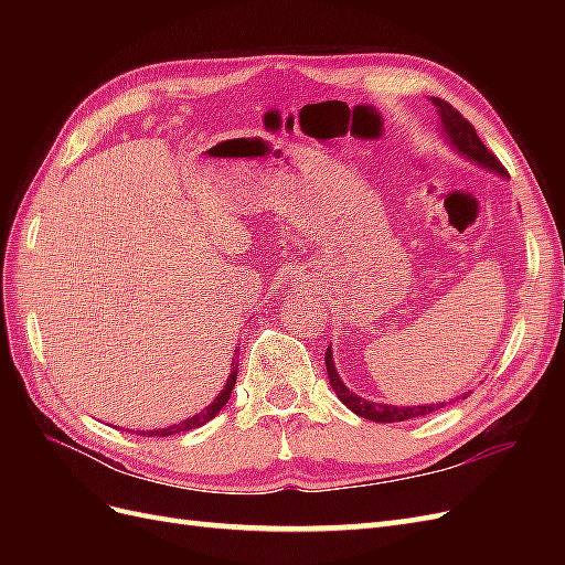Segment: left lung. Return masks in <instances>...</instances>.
Here are the masks:
<instances>
[{"label":"left lung","instance_id":"obj_1","mask_svg":"<svg viewBox=\"0 0 565 565\" xmlns=\"http://www.w3.org/2000/svg\"><path fill=\"white\" fill-rule=\"evenodd\" d=\"M431 104L436 106L438 110V117H440V127L443 131H446L448 141L452 143V148L457 152H461L467 160L481 164L483 169H490V172H498L500 177H507V169L500 164V160L492 156V152L486 148V143L478 139V134L473 129V125L469 122V119L461 117L459 110H455L448 100L443 98H429ZM324 367H328V377H330V384L337 393V398L344 403L351 413H355L358 417H365L370 422H405V419H413V417H424L429 413H436V409H440L446 403H431V405H407V407H398V405H386V403H372V401H365L358 396V393L349 391L347 384L339 380V372L334 367V361H332V351L328 347V353H324ZM459 398H467L459 396ZM455 398V401H459ZM450 401V403H455Z\"/></svg>","mask_w":565,"mask_h":565}]
</instances>
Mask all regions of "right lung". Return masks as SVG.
Returning <instances> with one entry per match:
<instances>
[{
    "mask_svg": "<svg viewBox=\"0 0 565 565\" xmlns=\"http://www.w3.org/2000/svg\"><path fill=\"white\" fill-rule=\"evenodd\" d=\"M235 353H237L235 358H241V351H235ZM235 358H233V363H231V374H228V380H226V386L221 388V393H218V396L212 401V405H207V407L202 409V413H198V415H193V417H188V419H183V422H179V424L167 426V429L143 431L141 436H174V434H181V431L198 429V426H204V424H207L212 417H216V415L221 413V407H224V405L228 403V398H231V391H233L235 380H237V363H235Z\"/></svg>",
    "mask_w": 565,
    "mask_h": 565,
    "instance_id": "add662e5",
    "label": "right lung"
}]
</instances>
